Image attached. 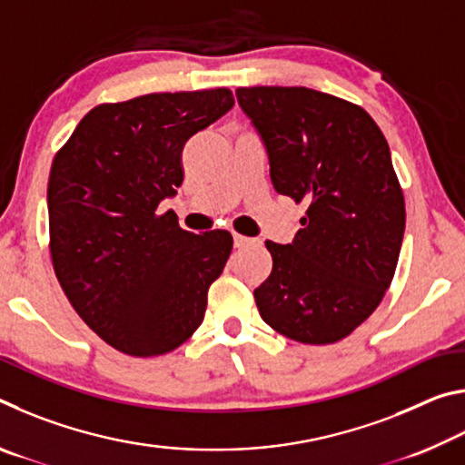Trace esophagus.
Instances as JSON below:
<instances>
[{"label":"esophagus","instance_id":"1","mask_svg":"<svg viewBox=\"0 0 465 465\" xmlns=\"http://www.w3.org/2000/svg\"><path fill=\"white\" fill-rule=\"evenodd\" d=\"M252 242H254V240L246 238V235H240V233L233 235V246H235V248H246V246H250Z\"/></svg>","mask_w":465,"mask_h":465}]
</instances>
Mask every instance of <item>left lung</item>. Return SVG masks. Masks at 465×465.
I'll return each mask as SVG.
<instances>
[{
  "mask_svg": "<svg viewBox=\"0 0 465 465\" xmlns=\"http://www.w3.org/2000/svg\"><path fill=\"white\" fill-rule=\"evenodd\" d=\"M235 98L274 191L308 207L293 242H266L258 312L291 341L332 344L371 316L396 272L406 209L388 141L363 108L324 92L256 85Z\"/></svg>",
  "mask_w": 465,
  "mask_h": 465,
  "instance_id": "obj_1",
  "label": "left lung"
}]
</instances>
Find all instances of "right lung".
<instances>
[{"label": "right lung", "mask_w": 465, "mask_h": 465, "mask_svg": "<svg viewBox=\"0 0 465 465\" xmlns=\"http://www.w3.org/2000/svg\"><path fill=\"white\" fill-rule=\"evenodd\" d=\"M233 106L230 90L147 94L92 108L54 155V274L80 318L133 357L174 351L201 326L230 258V232H184L155 215L183 184L186 141Z\"/></svg>", "instance_id": "obj_1"}]
</instances>
